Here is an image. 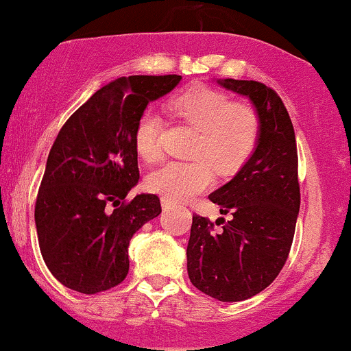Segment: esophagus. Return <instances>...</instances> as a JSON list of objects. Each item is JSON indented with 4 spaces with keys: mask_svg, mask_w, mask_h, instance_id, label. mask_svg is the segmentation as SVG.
Masks as SVG:
<instances>
[{
    "mask_svg": "<svg viewBox=\"0 0 351 351\" xmlns=\"http://www.w3.org/2000/svg\"><path fill=\"white\" fill-rule=\"evenodd\" d=\"M173 206H175V202H171L170 199H162V208H163V210H168V209H171Z\"/></svg>",
    "mask_w": 351,
    "mask_h": 351,
    "instance_id": "34e87169",
    "label": "esophagus"
}]
</instances>
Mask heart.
Here are the masks:
<instances>
[{"mask_svg": "<svg viewBox=\"0 0 351 351\" xmlns=\"http://www.w3.org/2000/svg\"><path fill=\"white\" fill-rule=\"evenodd\" d=\"M171 112L196 129L189 155L191 162H167L149 173L150 191L165 199L184 201L204 191L219 173L239 170L252 157L260 141L261 119L252 104L232 101L227 93L194 84L170 101ZM163 121L152 108L143 109L134 130L135 150L145 162L162 157Z\"/></svg>", "mask_w": 351, "mask_h": 351, "instance_id": "b5f03b06", "label": "heart"}]
</instances>
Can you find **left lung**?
Returning <instances> with one entry per match:
<instances>
[{"instance_id": "1", "label": "left lung", "mask_w": 351, "mask_h": 351, "mask_svg": "<svg viewBox=\"0 0 351 351\" xmlns=\"http://www.w3.org/2000/svg\"><path fill=\"white\" fill-rule=\"evenodd\" d=\"M219 83L252 99L261 132L242 170L209 194L229 221L193 214L188 276L208 296L237 302L268 288L288 260L301 204L298 147L288 109L273 88L253 80Z\"/></svg>"}]
</instances>
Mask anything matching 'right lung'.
I'll list each match as a JSON object with an SVG mask.
<instances>
[{
    "instance_id": "1",
    "label": "right lung",
    "mask_w": 351,
    "mask_h": 351,
    "mask_svg": "<svg viewBox=\"0 0 351 351\" xmlns=\"http://www.w3.org/2000/svg\"><path fill=\"white\" fill-rule=\"evenodd\" d=\"M180 80L117 78L71 114L55 138L34 217L42 258L66 288L96 294L128 276L130 239L162 213L157 194L128 199L138 181L135 124L149 101Z\"/></svg>"
}]
</instances>
